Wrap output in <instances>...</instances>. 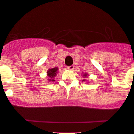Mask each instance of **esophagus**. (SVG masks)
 I'll list each match as a JSON object with an SVG mask.
<instances>
[{
  "instance_id": "1",
  "label": "esophagus",
  "mask_w": 134,
  "mask_h": 134,
  "mask_svg": "<svg viewBox=\"0 0 134 134\" xmlns=\"http://www.w3.org/2000/svg\"><path fill=\"white\" fill-rule=\"evenodd\" d=\"M74 67H74L73 65H71V66H69V67H67V69H69V70H73Z\"/></svg>"
}]
</instances>
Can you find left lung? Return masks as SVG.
Instances as JSON below:
<instances>
[{
    "label": "left lung",
    "instance_id": "left-lung-1",
    "mask_svg": "<svg viewBox=\"0 0 134 134\" xmlns=\"http://www.w3.org/2000/svg\"><path fill=\"white\" fill-rule=\"evenodd\" d=\"M87 76H88V74H87V73H84V75H83V76H84V78L87 77ZM82 81H86V79H83Z\"/></svg>",
    "mask_w": 134,
    "mask_h": 134
}]
</instances>
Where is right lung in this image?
<instances>
[{
    "mask_svg": "<svg viewBox=\"0 0 134 134\" xmlns=\"http://www.w3.org/2000/svg\"><path fill=\"white\" fill-rule=\"evenodd\" d=\"M58 67H54V68L49 69L47 71V76L48 77V82H54V77L56 76L57 73H58Z\"/></svg>",
    "mask_w": 134,
    "mask_h": 134,
    "instance_id": "right-lung-1",
    "label": "right lung"
}]
</instances>
